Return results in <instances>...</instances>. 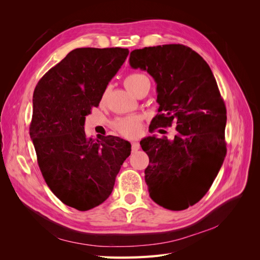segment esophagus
Here are the masks:
<instances>
[{"mask_svg":"<svg viewBox=\"0 0 260 260\" xmlns=\"http://www.w3.org/2000/svg\"><path fill=\"white\" fill-rule=\"evenodd\" d=\"M139 148H140V144H139L138 141H136V140L132 141V149H133V152L138 151Z\"/></svg>","mask_w":260,"mask_h":260,"instance_id":"esophagus-1","label":"esophagus"}]
</instances>
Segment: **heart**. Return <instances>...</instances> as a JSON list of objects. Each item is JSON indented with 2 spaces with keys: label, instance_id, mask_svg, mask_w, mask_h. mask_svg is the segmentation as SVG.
Wrapping results in <instances>:
<instances>
[{
  "label": "heart",
  "instance_id": "b5f03b06",
  "mask_svg": "<svg viewBox=\"0 0 260 260\" xmlns=\"http://www.w3.org/2000/svg\"><path fill=\"white\" fill-rule=\"evenodd\" d=\"M148 82V79L139 73H133L128 75L124 80V85L125 87L132 92L135 93V91L138 89V87ZM106 98V92L102 94L101 101L103 102ZM115 129L123 137L126 138H134L136 136H138L141 131V123L138 119L133 118V117H125V118H120L115 121Z\"/></svg>",
  "mask_w": 260,
  "mask_h": 260
}]
</instances>
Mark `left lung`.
<instances>
[{"label": "left lung", "mask_w": 260, "mask_h": 260, "mask_svg": "<svg viewBox=\"0 0 260 260\" xmlns=\"http://www.w3.org/2000/svg\"><path fill=\"white\" fill-rule=\"evenodd\" d=\"M129 64L157 83L160 114L153 129L177 122L174 140L149 136L140 141L149 158V196L168 210H185L207 194L226 154V109L217 82L200 54L182 44L135 49Z\"/></svg>", "instance_id": "left-lung-1"}]
</instances>
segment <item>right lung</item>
<instances>
[{"instance_id":"right-lung-1","label":"right lung","mask_w":260,"mask_h":260,"mask_svg":"<svg viewBox=\"0 0 260 260\" xmlns=\"http://www.w3.org/2000/svg\"><path fill=\"white\" fill-rule=\"evenodd\" d=\"M127 48H76L40 79L29 127L38 165L51 192L79 211L98 207L112 194L131 155L115 136L88 138L85 116L128 56Z\"/></svg>"}]
</instances>
